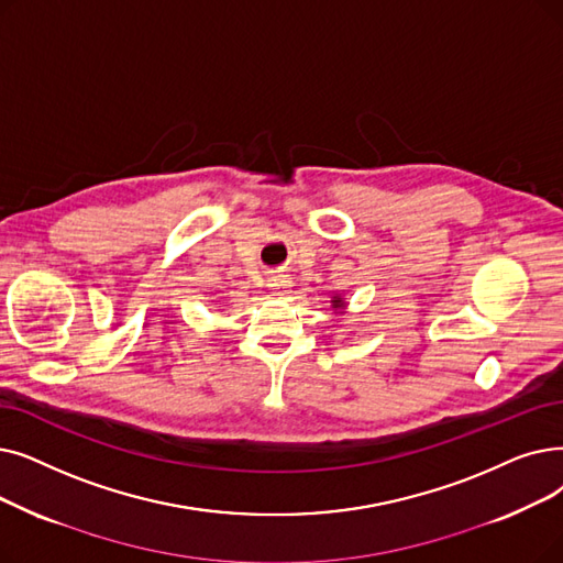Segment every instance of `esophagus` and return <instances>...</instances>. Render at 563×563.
Returning <instances> with one entry per match:
<instances>
[{"instance_id":"34e87169","label":"esophagus","mask_w":563,"mask_h":563,"mask_svg":"<svg viewBox=\"0 0 563 563\" xmlns=\"http://www.w3.org/2000/svg\"><path fill=\"white\" fill-rule=\"evenodd\" d=\"M266 285L272 287L274 291H285L289 287V278L285 274H272L266 278Z\"/></svg>"}]
</instances>
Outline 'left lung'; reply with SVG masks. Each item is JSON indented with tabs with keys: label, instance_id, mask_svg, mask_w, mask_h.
<instances>
[{
	"label": "left lung",
	"instance_id": "1",
	"mask_svg": "<svg viewBox=\"0 0 563 563\" xmlns=\"http://www.w3.org/2000/svg\"><path fill=\"white\" fill-rule=\"evenodd\" d=\"M333 306H335V308H338V306H342V303H340V299H335V301H333Z\"/></svg>",
	"mask_w": 563,
	"mask_h": 563
}]
</instances>
